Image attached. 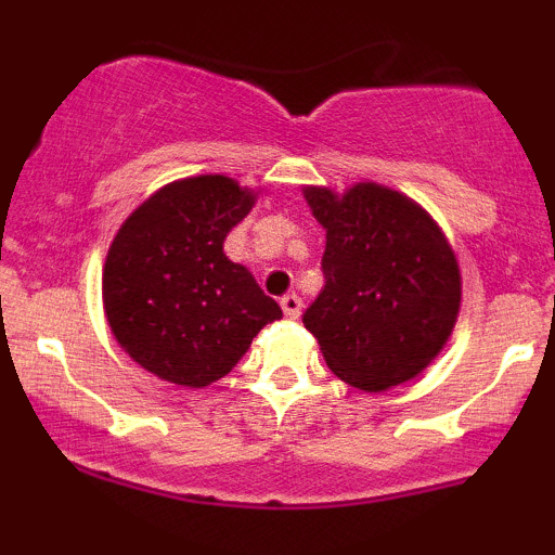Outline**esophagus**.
<instances>
[{
	"label": "esophagus",
	"instance_id": "obj_1",
	"mask_svg": "<svg viewBox=\"0 0 555 555\" xmlns=\"http://www.w3.org/2000/svg\"><path fill=\"white\" fill-rule=\"evenodd\" d=\"M282 310L286 318H299V313H302V297L295 295V292H292V295H284Z\"/></svg>",
	"mask_w": 555,
	"mask_h": 555
}]
</instances>
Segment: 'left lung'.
I'll use <instances>...</instances> for the list:
<instances>
[{"mask_svg": "<svg viewBox=\"0 0 555 555\" xmlns=\"http://www.w3.org/2000/svg\"><path fill=\"white\" fill-rule=\"evenodd\" d=\"M326 229L323 289L302 323L344 384L384 391L441 352L462 299L454 250L417 203L375 182L305 188Z\"/></svg>", "mask_w": 555, "mask_h": 555, "instance_id": "8db88e82", "label": "left lung"}]
</instances>
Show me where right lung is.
<instances>
[{"mask_svg": "<svg viewBox=\"0 0 555 555\" xmlns=\"http://www.w3.org/2000/svg\"><path fill=\"white\" fill-rule=\"evenodd\" d=\"M256 195L224 175L171 182L132 211L104 266V308L119 347L158 378L208 386L282 318L224 240Z\"/></svg>", "mask_w": 555, "mask_h": 555, "instance_id": "1", "label": "right lung"}]
</instances>
